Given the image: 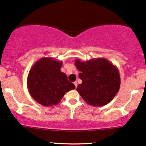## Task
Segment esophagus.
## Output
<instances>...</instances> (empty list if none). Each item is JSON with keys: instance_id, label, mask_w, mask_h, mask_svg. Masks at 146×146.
Segmentation results:
<instances>
[{"instance_id": "34e87169", "label": "esophagus", "mask_w": 146, "mask_h": 146, "mask_svg": "<svg viewBox=\"0 0 146 146\" xmlns=\"http://www.w3.org/2000/svg\"><path fill=\"white\" fill-rule=\"evenodd\" d=\"M74 84L75 87H77V82H76V81H74Z\"/></svg>"}]
</instances>
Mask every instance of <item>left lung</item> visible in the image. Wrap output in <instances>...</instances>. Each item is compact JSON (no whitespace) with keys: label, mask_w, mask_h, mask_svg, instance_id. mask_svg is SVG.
Returning a JSON list of instances; mask_svg holds the SVG:
<instances>
[{"label":"left lung","mask_w":146,"mask_h":146,"mask_svg":"<svg viewBox=\"0 0 146 146\" xmlns=\"http://www.w3.org/2000/svg\"><path fill=\"white\" fill-rule=\"evenodd\" d=\"M75 66L82 83L76 90L88 104L103 106L109 104L118 92L120 77L117 67L103 58L87 61L76 59Z\"/></svg>","instance_id":"1"}]
</instances>
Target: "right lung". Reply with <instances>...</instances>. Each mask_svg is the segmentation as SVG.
Returning <instances> with one entry per match:
<instances>
[{"mask_svg":"<svg viewBox=\"0 0 146 146\" xmlns=\"http://www.w3.org/2000/svg\"><path fill=\"white\" fill-rule=\"evenodd\" d=\"M62 61L44 57L33 65L27 78V87L31 97L44 106L57 105L67 92L75 88L60 71Z\"/></svg>","mask_w":146,"mask_h":146,"instance_id":"right-lung-1","label":"right lung"}]
</instances>
